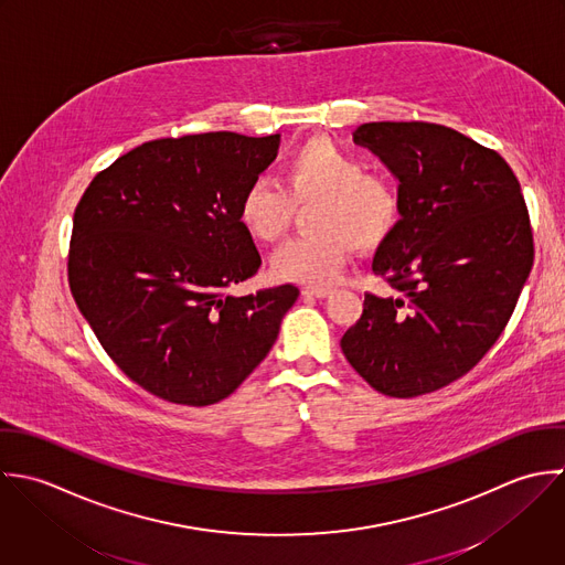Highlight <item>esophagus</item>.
Instances as JSON below:
<instances>
[{
    "instance_id": "esophagus-1",
    "label": "esophagus",
    "mask_w": 565,
    "mask_h": 565,
    "mask_svg": "<svg viewBox=\"0 0 565 565\" xmlns=\"http://www.w3.org/2000/svg\"><path fill=\"white\" fill-rule=\"evenodd\" d=\"M335 289L329 287V285H309L302 289L305 296H313V298H329Z\"/></svg>"
}]
</instances>
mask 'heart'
<instances>
[{"instance_id":"heart-1","label":"heart","mask_w":565,"mask_h":565,"mask_svg":"<svg viewBox=\"0 0 565 565\" xmlns=\"http://www.w3.org/2000/svg\"><path fill=\"white\" fill-rule=\"evenodd\" d=\"M316 203L307 236L289 241L271 258L280 280L322 285L342 274L351 243L373 249L398 225L401 192L379 173H369L362 158L327 138L300 145L282 164L280 186L258 180L238 203L243 230L258 243L280 241L294 218V205Z\"/></svg>"}]
</instances>
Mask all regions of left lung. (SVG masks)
Here are the masks:
<instances>
[{
	"instance_id": "obj_1",
	"label": "left lung",
	"mask_w": 565,
	"mask_h": 565,
	"mask_svg": "<svg viewBox=\"0 0 565 565\" xmlns=\"http://www.w3.org/2000/svg\"><path fill=\"white\" fill-rule=\"evenodd\" d=\"M398 180L401 218L342 338L376 392L409 398L467 375L498 342L531 274L533 230L520 182L495 151L431 122H366L353 134Z\"/></svg>"
}]
</instances>
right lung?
Returning <instances> with one entry per match:
<instances>
[{
    "label": "right lung",
    "mask_w": 565,
    "mask_h": 565,
    "mask_svg": "<svg viewBox=\"0 0 565 565\" xmlns=\"http://www.w3.org/2000/svg\"><path fill=\"white\" fill-rule=\"evenodd\" d=\"M280 134L145 142L100 171L74 210L72 296L118 369L182 405L230 396L271 351L294 285L230 296L260 256L238 221Z\"/></svg>",
    "instance_id": "1"
}]
</instances>
